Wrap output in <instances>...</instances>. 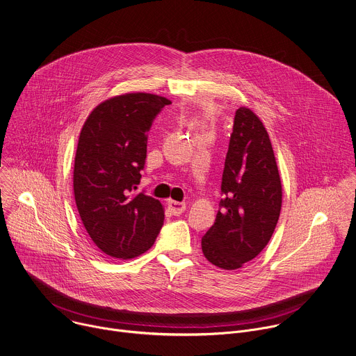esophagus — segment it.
<instances>
[{
	"label": "esophagus",
	"instance_id": "34e87169",
	"mask_svg": "<svg viewBox=\"0 0 356 356\" xmlns=\"http://www.w3.org/2000/svg\"><path fill=\"white\" fill-rule=\"evenodd\" d=\"M168 205H169V209H170V212L173 213V215H181L184 211H186V204L184 202H177V201H169L168 202Z\"/></svg>",
	"mask_w": 356,
	"mask_h": 356
}]
</instances>
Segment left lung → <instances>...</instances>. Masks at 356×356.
Wrapping results in <instances>:
<instances>
[{"label": "left lung", "instance_id": "left-lung-1", "mask_svg": "<svg viewBox=\"0 0 356 356\" xmlns=\"http://www.w3.org/2000/svg\"><path fill=\"white\" fill-rule=\"evenodd\" d=\"M219 211L202 237L205 258L234 270L258 257L276 229L282 181L269 134L248 108L236 111L222 176Z\"/></svg>", "mask_w": 356, "mask_h": 356}]
</instances>
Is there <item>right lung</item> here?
<instances>
[{
  "label": "right lung",
  "instance_id": "1",
  "mask_svg": "<svg viewBox=\"0 0 356 356\" xmlns=\"http://www.w3.org/2000/svg\"><path fill=\"white\" fill-rule=\"evenodd\" d=\"M168 98L130 92L97 105L80 131L73 191L81 222L106 255L130 259L148 251L163 225L162 204L136 194L147 158V133Z\"/></svg>",
  "mask_w": 356,
  "mask_h": 356
}]
</instances>
